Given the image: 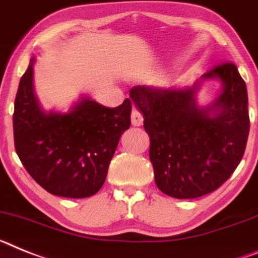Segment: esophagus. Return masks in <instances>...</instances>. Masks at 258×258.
<instances>
[{"mask_svg": "<svg viewBox=\"0 0 258 258\" xmlns=\"http://www.w3.org/2000/svg\"><path fill=\"white\" fill-rule=\"evenodd\" d=\"M143 122H144V118H143L142 113L139 110H136V109H132L131 111V123L134 124V126L139 127L142 126Z\"/></svg>", "mask_w": 258, "mask_h": 258, "instance_id": "1", "label": "esophagus"}]
</instances>
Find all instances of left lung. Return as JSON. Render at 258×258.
I'll list each match as a JSON object with an SVG mask.
<instances>
[{
    "mask_svg": "<svg viewBox=\"0 0 258 258\" xmlns=\"http://www.w3.org/2000/svg\"><path fill=\"white\" fill-rule=\"evenodd\" d=\"M219 80V97L200 107L196 95L204 81ZM132 104L144 116L151 138L154 182L167 196L196 199L216 191L243 158L248 134V93L234 63H223L191 87L136 86Z\"/></svg>",
    "mask_w": 258,
    "mask_h": 258,
    "instance_id": "obj_1",
    "label": "left lung"
}]
</instances>
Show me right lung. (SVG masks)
I'll return each instance as SVG.
<instances>
[{
  "label": "right lung",
  "mask_w": 258,
  "mask_h": 258,
  "mask_svg": "<svg viewBox=\"0 0 258 258\" xmlns=\"http://www.w3.org/2000/svg\"><path fill=\"white\" fill-rule=\"evenodd\" d=\"M22 76L13 115L14 144L31 176L49 194L70 199L100 191L122 134L131 126L128 98L105 107L88 96L67 113L44 110L33 87V67Z\"/></svg>",
  "instance_id": "obj_1"
}]
</instances>
